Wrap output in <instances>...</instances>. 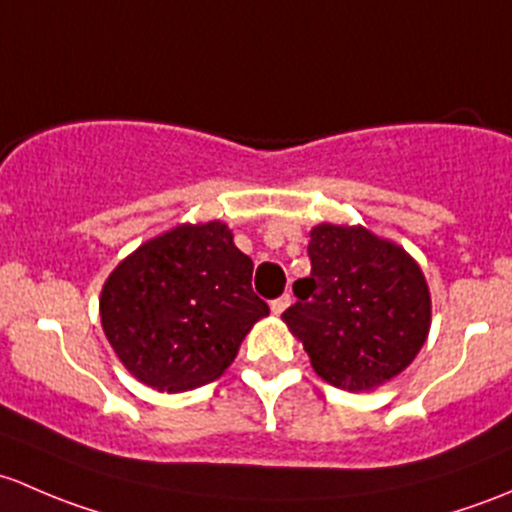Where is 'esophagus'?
<instances>
[{"label": "esophagus", "mask_w": 512, "mask_h": 512, "mask_svg": "<svg viewBox=\"0 0 512 512\" xmlns=\"http://www.w3.org/2000/svg\"><path fill=\"white\" fill-rule=\"evenodd\" d=\"M288 305H291V295H288V293H283L281 298L271 300V310H273V313H276V315H281L283 310L288 308Z\"/></svg>", "instance_id": "34e87169"}]
</instances>
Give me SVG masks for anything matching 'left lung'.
<instances>
[{"instance_id": "left-lung-1", "label": "left lung", "mask_w": 512, "mask_h": 512, "mask_svg": "<svg viewBox=\"0 0 512 512\" xmlns=\"http://www.w3.org/2000/svg\"><path fill=\"white\" fill-rule=\"evenodd\" d=\"M310 276L293 283L283 313L313 370L342 389H370L399 374L424 345L431 298L404 249L357 226L310 231Z\"/></svg>"}]
</instances>
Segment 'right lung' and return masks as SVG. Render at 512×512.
Returning a JSON list of instances; mask_svg holds the SVG:
<instances>
[{
    "mask_svg": "<svg viewBox=\"0 0 512 512\" xmlns=\"http://www.w3.org/2000/svg\"><path fill=\"white\" fill-rule=\"evenodd\" d=\"M254 261L221 221L182 224L142 244L105 281L100 323L120 362L167 392L217 379L266 300L251 288Z\"/></svg>",
    "mask_w": 512,
    "mask_h": 512,
    "instance_id": "add662e5",
    "label": "right lung"
}]
</instances>
